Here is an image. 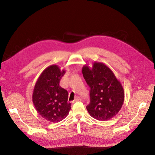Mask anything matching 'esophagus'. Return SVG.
<instances>
[{
	"label": "esophagus",
	"mask_w": 155,
	"mask_h": 155,
	"mask_svg": "<svg viewBox=\"0 0 155 155\" xmlns=\"http://www.w3.org/2000/svg\"><path fill=\"white\" fill-rule=\"evenodd\" d=\"M81 99L79 97H78V96H77V97H76V98H75V100L73 101V103H75V102H76V101H81Z\"/></svg>",
	"instance_id": "34e87169"
}]
</instances>
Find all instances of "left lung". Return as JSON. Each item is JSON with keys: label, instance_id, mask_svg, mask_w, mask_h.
I'll use <instances>...</instances> for the list:
<instances>
[{"label": "left lung", "instance_id": "obj_1", "mask_svg": "<svg viewBox=\"0 0 155 155\" xmlns=\"http://www.w3.org/2000/svg\"><path fill=\"white\" fill-rule=\"evenodd\" d=\"M82 73L90 87L88 113L97 120L107 121L118 113L124 101L125 94L120 81L104 63L94 62L92 68L84 65Z\"/></svg>", "mask_w": 155, "mask_h": 155}]
</instances>
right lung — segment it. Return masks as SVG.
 <instances>
[{
	"mask_svg": "<svg viewBox=\"0 0 155 155\" xmlns=\"http://www.w3.org/2000/svg\"><path fill=\"white\" fill-rule=\"evenodd\" d=\"M65 74L58 65L52 64L41 73L35 83L32 101L41 117L50 122H59L67 116L71 109L68 92L59 82Z\"/></svg>",
	"mask_w": 155,
	"mask_h": 155,
	"instance_id": "1",
	"label": "right lung"
}]
</instances>
